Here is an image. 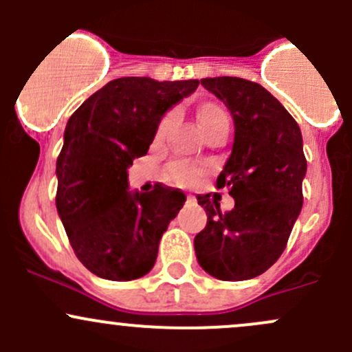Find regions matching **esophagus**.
<instances>
[{
	"label": "esophagus",
	"mask_w": 352,
	"mask_h": 352,
	"mask_svg": "<svg viewBox=\"0 0 352 352\" xmlns=\"http://www.w3.org/2000/svg\"><path fill=\"white\" fill-rule=\"evenodd\" d=\"M186 201L189 202V204H196V197H194V196H187Z\"/></svg>",
	"instance_id": "obj_1"
}]
</instances>
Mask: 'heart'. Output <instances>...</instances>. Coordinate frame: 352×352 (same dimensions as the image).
<instances>
[{"instance_id": "heart-1", "label": "heart", "mask_w": 352, "mask_h": 352, "mask_svg": "<svg viewBox=\"0 0 352 352\" xmlns=\"http://www.w3.org/2000/svg\"><path fill=\"white\" fill-rule=\"evenodd\" d=\"M226 112L218 105H204L201 110H199V122H201L202 129H208L211 124L218 122V120L226 119ZM173 120V113L168 112L158 124V131L156 134L158 136H163L165 131L168 129V126ZM206 168L201 165H196V163L184 162V160H175V162H170L168 165L165 166V177L166 180H170L172 184H177V186H189V184L197 182L201 177H204Z\"/></svg>"}]
</instances>
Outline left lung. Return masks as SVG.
<instances>
[{
  "mask_svg": "<svg viewBox=\"0 0 352 352\" xmlns=\"http://www.w3.org/2000/svg\"><path fill=\"white\" fill-rule=\"evenodd\" d=\"M235 120L232 156L216 180L235 199L221 212L214 194L197 196L208 225L194 239L201 267L221 281L267 271L285 252L303 204L307 158L296 120L264 87L243 78H204Z\"/></svg>",
  "mask_w": 352,
  "mask_h": 352,
  "instance_id": "obj_1",
  "label": "left lung"
}]
</instances>
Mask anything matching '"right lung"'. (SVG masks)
Returning a JSON list of instances; mask_svg holds the SVG:
<instances>
[{
	"mask_svg": "<svg viewBox=\"0 0 352 352\" xmlns=\"http://www.w3.org/2000/svg\"><path fill=\"white\" fill-rule=\"evenodd\" d=\"M197 85L117 78L67 120L56 163V208L74 255L98 278L133 281L155 265L160 239L186 196L163 184L131 194L127 166L148 153L163 113Z\"/></svg>",
	"mask_w": 352,
	"mask_h": 352,
	"instance_id": "right-lung-1",
	"label": "right lung"
}]
</instances>
